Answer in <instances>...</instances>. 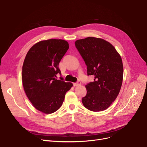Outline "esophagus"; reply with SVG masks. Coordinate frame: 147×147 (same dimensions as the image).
<instances>
[{
    "mask_svg": "<svg viewBox=\"0 0 147 147\" xmlns=\"http://www.w3.org/2000/svg\"><path fill=\"white\" fill-rule=\"evenodd\" d=\"M81 84V82H78L77 83H74L73 85L74 86H79Z\"/></svg>",
    "mask_w": 147,
    "mask_h": 147,
    "instance_id": "1",
    "label": "esophagus"
}]
</instances>
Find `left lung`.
I'll list each match as a JSON object with an SVG mask.
<instances>
[{
  "mask_svg": "<svg viewBox=\"0 0 147 147\" xmlns=\"http://www.w3.org/2000/svg\"><path fill=\"white\" fill-rule=\"evenodd\" d=\"M87 66L93 82L85 86L86 95L82 99L84 107L92 111L109 108L117 97L123 82V66L120 54L114 46L102 38L88 37L75 42Z\"/></svg>",
  "mask_w": 147,
  "mask_h": 147,
  "instance_id": "1",
  "label": "left lung"
}]
</instances>
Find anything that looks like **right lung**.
I'll use <instances>...</instances> for the list:
<instances>
[{"instance_id": "right-lung-1", "label": "right lung", "mask_w": 147, "mask_h": 147, "mask_svg": "<svg viewBox=\"0 0 147 147\" xmlns=\"http://www.w3.org/2000/svg\"><path fill=\"white\" fill-rule=\"evenodd\" d=\"M69 48L62 39L42 40L28 51L22 65V82L26 94L36 109L45 114L57 111L72 83L55 79L58 65Z\"/></svg>"}]
</instances>
